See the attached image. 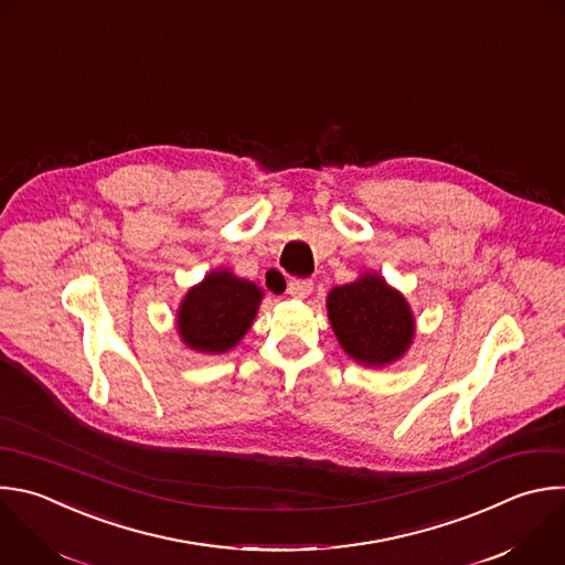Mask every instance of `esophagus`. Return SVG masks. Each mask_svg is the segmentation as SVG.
Returning a JSON list of instances; mask_svg holds the SVG:
<instances>
[{"label": "esophagus", "instance_id": "1", "mask_svg": "<svg viewBox=\"0 0 565 565\" xmlns=\"http://www.w3.org/2000/svg\"><path fill=\"white\" fill-rule=\"evenodd\" d=\"M288 292L297 299H306L312 292V279H301V277H292L288 281Z\"/></svg>", "mask_w": 565, "mask_h": 565}]
</instances>
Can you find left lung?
I'll return each mask as SVG.
<instances>
[{
	"mask_svg": "<svg viewBox=\"0 0 565 565\" xmlns=\"http://www.w3.org/2000/svg\"><path fill=\"white\" fill-rule=\"evenodd\" d=\"M328 317L341 348L365 365H386L399 359L415 332L406 299L380 275L332 288Z\"/></svg>",
	"mask_w": 565,
	"mask_h": 565,
	"instance_id": "obj_1",
	"label": "left lung"
}]
</instances>
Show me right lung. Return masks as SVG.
<instances>
[{
	"label": "right lung",
	"instance_id": "1",
	"mask_svg": "<svg viewBox=\"0 0 565 565\" xmlns=\"http://www.w3.org/2000/svg\"><path fill=\"white\" fill-rule=\"evenodd\" d=\"M262 297L253 281L215 270L185 295L177 319L179 334L200 352H226L250 328Z\"/></svg>",
	"mask_w": 565,
	"mask_h": 565
}]
</instances>
